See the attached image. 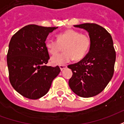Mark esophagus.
I'll use <instances>...</instances> for the list:
<instances>
[{"label": "esophagus", "mask_w": 124, "mask_h": 124, "mask_svg": "<svg viewBox=\"0 0 124 124\" xmlns=\"http://www.w3.org/2000/svg\"><path fill=\"white\" fill-rule=\"evenodd\" d=\"M66 67H67L66 65H60V69L61 71H62V70H64V69H65Z\"/></svg>", "instance_id": "34e87169"}]
</instances>
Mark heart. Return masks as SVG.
Returning <instances> with one entry per match:
<instances>
[{"mask_svg":"<svg viewBox=\"0 0 124 124\" xmlns=\"http://www.w3.org/2000/svg\"><path fill=\"white\" fill-rule=\"evenodd\" d=\"M91 45V39L88 34L80 33L73 29H68L57 35V40H47L45 46L49 54L55 55L64 46L65 52L54 56L50 62L54 65H62L74 58L78 61L83 59L88 52Z\"/></svg>","mask_w":124,"mask_h":124,"instance_id":"heart-1","label":"heart"}]
</instances>
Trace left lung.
Returning a JSON list of instances; mask_svg holds the SVG:
<instances>
[{"label":"left lung","instance_id":"8db88e82","mask_svg":"<svg viewBox=\"0 0 124 124\" xmlns=\"http://www.w3.org/2000/svg\"><path fill=\"white\" fill-rule=\"evenodd\" d=\"M88 31L91 39L88 53L80 62L68 66L72 76L69 86L82 98H90L103 91L111 80L116 61V52L110 34L93 23L74 25Z\"/></svg>","mask_w":124,"mask_h":124}]
</instances>
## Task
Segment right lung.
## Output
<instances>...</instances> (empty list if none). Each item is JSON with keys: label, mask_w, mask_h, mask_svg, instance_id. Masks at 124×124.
Listing matches in <instances>:
<instances>
[{"label": "right lung", "mask_w": 124, "mask_h": 124, "mask_svg": "<svg viewBox=\"0 0 124 124\" xmlns=\"http://www.w3.org/2000/svg\"><path fill=\"white\" fill-rule=\"evenodd\" d=\"M57 28L29 24L15 33L10 41L7 54L10 82L25 98H40L59 74V66H46L50 56L45 41Z\"/></svg>", "instance_id": "1"}]
</instances>
